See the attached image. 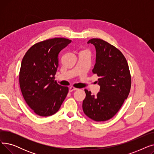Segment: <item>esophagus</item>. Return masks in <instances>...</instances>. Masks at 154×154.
<instances>
[{"label": "esophagus", "instance_id": "1", "mask_svg": "<svg viewBox=\"0 0 154 154\" xmlns=\"http://www.w3.org/2000/svg\"><path fill=\"white\" fill-rule=\"evenodd\" d=\"M77 90H78V88H75V87H72V86H71V87L69 88V92H72V91H77Z\"/></svg>", "mask_w": 154, "mask_h": 154}]
</instances>
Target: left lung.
<instances>
[{"label":"left lung","mask_w":154,"mask_h":154,"mask_svg":"<svg viewBox=\"0 0 154 154\" xmlns=\"http://www.w3.org/2000/svg\"><path fill=\"white\" fill-rule=\"evenodd\" d=\"M87 44L95 46V64L92 72L99 77L100 92L97 95L85 89L82 109L90 119L102 122L114 117L127 99L131 87V76L126 59L114 46L100 38Z\"/></svg>","instance_id":"obj_1"}]
</instances>
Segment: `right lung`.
<instances>
[{
	"label": "right lung",
	"instance_id": "right-lung-1",
	"mask_svg": "<svg viewBox=\"0 0 154 154\" xmlns=\"http://www.w3.org/2000/svg\"><path fill=\"white\" fill-rule=\"evenodd\" d=\"M72 40L54 38L32 45L22 59L19 84L29 107L39 116L48 117L57 112L69 92L59 85L54 76L59 66L58 56Z\"/></svg>",
	"mask_w": 154,
	"mask_h": 154
}]
</instances>
